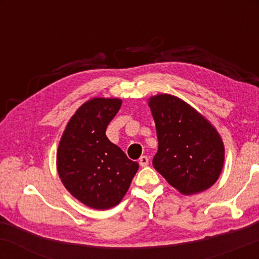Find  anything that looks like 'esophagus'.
<instances>
[{"label": "esophagus", "mask_w": 259, "mask_h": 259, "mask_svg": "<svg viewBox=\"0 0 259 259\" xmlns=\"http://www.w3.org/2000/svg\"><path fill=\"white\" fill-rule=\"evenodd\" d=\"M139 164L141 167H147L148 165V157L147 156H141L139 159Z\"/></svg>", "instance_id": "1"}]
</instances>
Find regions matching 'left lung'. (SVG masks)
Wrapping results in <instances>:
<instances>
[{
  "mask_svg": "<svg viewBox=\"0 0 259 259\" xmlns=\"http://www.w3.org/2000/svg\"><path fill=\"white\" fill-rule=\"evenodd\" d=\"M148 106L158 138L154 169L184 195L198 194L212 186L224 163V145L217 130L171 95L151 97Z\"/></svg>",
  "mask_w": 259,
  "mask_h": 259,
  "instance_id": "1",
  "label": "left lung"
}]
</instances>
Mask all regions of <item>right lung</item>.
Masks as SVG:
<instances>
[{
	"label": "right lung",
	"mask_w": 259,
	"mask_h": 259,
	"mask_svg": "<svg viewBox=\"0 0 259 259\" xmlns=\"http://www.w3.org/2000/svg\"><path fill=\"white\" fill-rule=\"evenodd\" d=\"M120 105L118 99L84 103L59 142L57 168L62 183L74 197L96 209L119 203L139 169V163L127 158L106 136Z\"/></svg>",
	"instance_id": "1"
}]
</instances>
